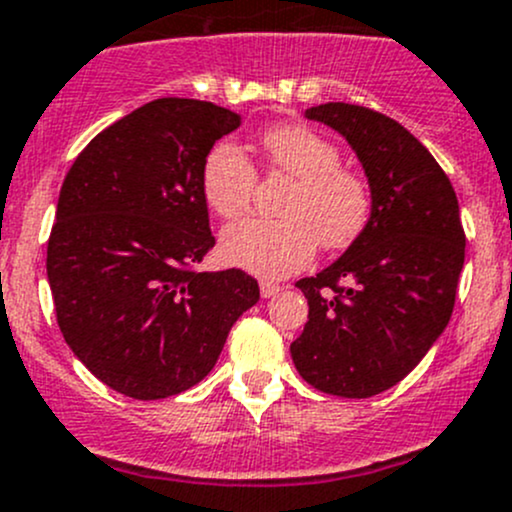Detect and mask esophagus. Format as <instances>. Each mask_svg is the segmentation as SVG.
Listing matches in <instances>:
<instances>
[{
	"label": "esophagus",
	"instance_id": "34e87169",
	"mask_svg": "<svg viewBox=\"0 0 512 512\" xmlns=\"http://www.w3.org/2000/svg\"><path fill=\"white\" fill-rule=\"evenodd\" d=\"M260 294L265 299H270V297H274V294H279V284H272V282H262L260 284Z\"/></svg>",
	"mask_w": 512,
	"mask_h": 512
}]
</instances>
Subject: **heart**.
I'll return each instance as SVG.
<instances>
[{"instance_id": "b5f03b06", "label": "heart", "mask_w": 512, "mask_h": 512, "mask_svg": "<svg viewBox=\"0 0 512 512\" xmlns=\"http://www.w3.org/2000/svg\"><path fill=\"white\" fill-rule=\"evenodd\" d=\"M262 149L279 174L297 179L282 206V220H242L220 235V257L262 279H282L309 265L316 247L341 250L365 230L373 215V191L363 174L341 164L331 139L306 125L267 129ZM257 171L235 144L208 152L201 191L220 218H240L250 208Z\"/></svg>"}]
</instances>
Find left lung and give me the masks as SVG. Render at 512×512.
Here are the masks:
<instances>
[{
  "instance_id": "left-lung-1",
  "label": "left lung",
  "mask_w": 512,
  "mask_h": 512,
  "mask_svg": "<svg viewBox=\"0 0 512 512\" xmlns=\"http://www.w3.org/2000/svg\"><path fill=\"white\" fill-rule=\"evenodd\" d=\"M304 115L358 154L373 215L331 267L297 282L309 321L289 351L316 390L360 400L400 383L449 324L466 235L449 176L400 122L348 102Z\"/></svg>"
}]
</instances>
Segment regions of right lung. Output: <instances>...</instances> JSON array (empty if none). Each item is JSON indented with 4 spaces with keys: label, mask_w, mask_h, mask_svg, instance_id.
Wrapping results in <instances>:
<instances>
[{
    "label": "right lung",
    "mask_w": 512,
    "mask_h": 512,
    "mask_svg": "<svg viewBox=\"0 0 512 512\" xmlns=\"http://www.w3.org/2000/svg\"><path fill=\"white\" fill-rule=\"evenodd\" d=\"M238 127L213 102H147L102 129L61 186L46 252L58 326L95 378L134 400L201 383L260 299L242 270H196L215 245L203 161Z\"/></svg>",
    "instance_id": "add662e5"
}]
</instances>
